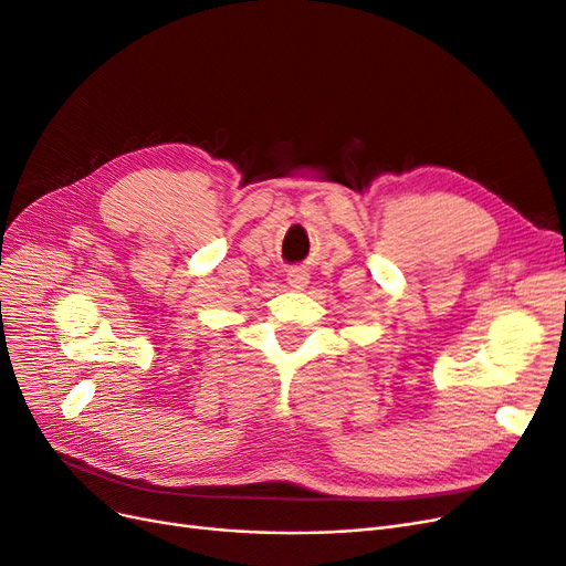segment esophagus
<instances>
[{
	"label": "esophagus",
	"mask_w": 566,
	"mask_h": 566,
	"mask_svg": "<svg viewBox=\"0 0 566 566\" xmlns=\"http://www.w3.org/2000/svg\"><path fill=\"white\" fill-rule=\"evenodd\" d=\"M286 282H289L291 289L301 291V289L307 284V272H305V270H291L289 275H286Z\"/></svg>",
	"instance_id": "1"
}]
</instances>
